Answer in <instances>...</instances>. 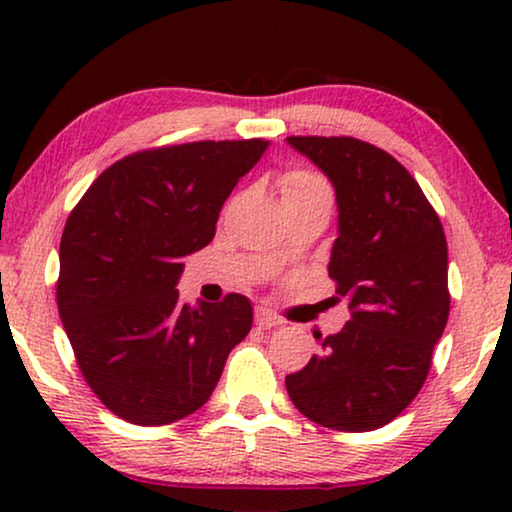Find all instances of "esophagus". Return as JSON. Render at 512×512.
Listing matches in <instances>:
<instances>
[{
  "instance_id": "1",
  "label": "esophagus",
  "mask_w": 512,
  "mask_h": 512,
  "mask_svg": "<svg viewBox=\"0 0 512 512\" xmlns=\"http://www.w3.org/2000/svg\"><path fill=\"white\" fill-rule=\"evenodd\" d=\"M256 324L261 326V328H279L284 324L282 319L277 317V314H272V312H268V310H256Z\"/></svg>"
}]
</instances>
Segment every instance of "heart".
Wrapping results in <instances>:
<instances>
[{
  "mask_svg": "<svg viewBox=\"0 0 512 512\" xmlns=\"http://www.w3.org/2000/svg\"><path fill=\"white\" fill-rule=\"evenodd\" d=\"M279 191H282L286 209L305 205H321L331 209L335 200L331 181L321 172L307 170V167H293V170L284 172V177L279 179Z\"/></svg>",
  "mask_w": 512,
  "mask_h": 512,
  "instance_id": "obj_1",
  "label": "heart"
}]
</instances>
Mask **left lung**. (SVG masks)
<instances>
[{"mask_svg":"<svg viewBox=\"0 0 512 512\" xmlns=\"http://www.w3.org/2000/svg\"><path fill=\"white\" fill-rule=\"evenodd\" d=\"M328 174L340 221L328 277L352 321L314 333L321 352L286 391L307 419L333 431H375L412 403L450 317L447 240L415 177L356 137H286Z\"/></svg>","mask_w":512,"mask_h":512,"instance_id":"obj_1","label":"left lung"}]
</instances>
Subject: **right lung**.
I'll use <instances>...</instances> for the list:
<instances>
[{
	"label": "right lung",
	"instance_id": "right-lung-1",
	"mask_svg": "<svg viewBox=\"0 0 512 512\" xmlns=\"http://www.w3.org/2000/svg\"><path fill=\"white\" fill-rule=\"evenodd\" d=\"M265 139H223L130 153L97 177L60 240L58 310L76 366L116 417L179 422L209 401L251 303L188 305L181 258L212 242L223 202L261 160Z\"/></svg>",
	"mask_w": 512,
	"mask_h": 512
}]
</instances>
